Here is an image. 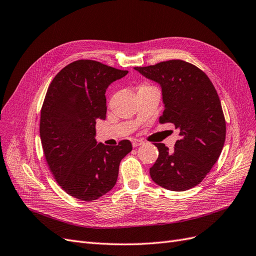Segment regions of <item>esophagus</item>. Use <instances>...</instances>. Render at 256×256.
<instances>
[{
	"instance_id": "obj_1",
	"label": "esophagus",
	"mask_w": 256,
	"mask_h": 256,
	"mask_svg": "<svg viewBox=\"0 0 256 256\" xmlns=\"http://www.w3.org/2000/svg\"><path fill=\"white\" fill-rule=\"evenodd\" d=\"M131 142H132V146L134 147H138V146H140V145L143 144V141L138 140V138H132V140H131Z\"/></svg>"
}]
</instances>
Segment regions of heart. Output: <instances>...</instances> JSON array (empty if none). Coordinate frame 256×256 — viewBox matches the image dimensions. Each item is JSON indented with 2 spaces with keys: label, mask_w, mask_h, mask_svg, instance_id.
I'll use <instances>...</instances> for the list:
<instances>
[{
  "label": "heart",
  "mask_w": 256,
  "mask_h": 256,
  "mask_svg": "<svg viewBox=\"0 0 256 256\" xmlns=\"http://www.w3.org/2000/svg\"><path fill=\"white\" fill-rule=\"evenodd\" d=\"M144 88H145V86H144Z\"/></svg>",
  "instance_id": "b5f03b06"
}]
</instances>
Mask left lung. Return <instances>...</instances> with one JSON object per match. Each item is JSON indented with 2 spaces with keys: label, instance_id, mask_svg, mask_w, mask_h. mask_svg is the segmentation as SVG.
<instances>
[{
  "label": "left lung",
  "instance_id": "1",
  "mask_svg": "<svg viewBox=\"0 0 256 256\" xmlns=\"http://www.w3.org/2000/svg\"><path fill=\"white\" fill-rule=\"evenodd\" d=\"M134 69L160 84L164 110L159 122L174 124L180 136L173 150L154 143L159 156L150 168L152 180L171 191L196 187L220 157L226 141V118L214 84L200 68L182 60Z\"/></svg>",
  "mask_w": 256,
  "mask_h": 256
}]
</instances>
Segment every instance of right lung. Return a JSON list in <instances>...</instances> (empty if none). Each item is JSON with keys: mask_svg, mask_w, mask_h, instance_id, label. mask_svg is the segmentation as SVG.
<instances>
[{"mask_svg": "<svg viewBox=\"0 0 256 256\" xmlns=\"http://www.w3.org/2000/svg\"><path fill=\"white\" fill-rule=\"evenodd\" d=\"M128 74L90 60L72 62L56 76L40 112L46 160L60 188L82 200H95L116 184L129 140L116 146L96 141V120H106V90Z\"/></svg>", "mask_w": 256, "mask_h": 256, "instance_id": "obj_1", "label": "right lung"}]
</instances>
